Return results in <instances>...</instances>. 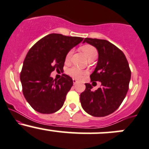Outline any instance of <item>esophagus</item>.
<instances>
[{
    "mask_svg": "<svg viewBox=\"0 0 149 149\" xmlns=\"http://www.w3.org/2000/svg\"><path fill=\"white\" fill-rule=\"evenodd\" d=\"M73 85H76L77 84H79V81H76V79H73Z\"/></svg>",
    "mask_w": 149,
    "mask_h": 149,
    "instance_id": "esophagus-1",
    "label": "esophagus"
}]
</instances>
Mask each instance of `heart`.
<instances>
[{"instance_id": "b5f03b06", "label": "heart", "mask_w": 149, "mask_h": 149, "mask_svg": "<svg viewBox=\"0 0 149 149\" xmlns=\"http://www.w3.org/2000/svg\"><path fill=\"white\" fill-rule=\"evenodd\" d=\"M81 50H82L83 52L85 54L86 57L88 58V60L93 58H96L97 55H98V52H97V50L95 49V47L91 46V45H84V46H81ZM73 51L70 50L68 52L66 56H65V59L67 61L69 60V58L71 56ZM68 73H69V75L72 76V77L75 78V79H81L83 76L86 73L85 70H83L80 69L78 67H72L68 69Z\"/></svg>"}]
</instances>
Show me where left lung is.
Masks as SVG:
<instances>
[{"instance_id":"left-lung-1","label":"left lung","mask_w":149,"mask_h":149,"mask_svg":"<svg viewBox=\"0 0 149 149\" xmlns=\"http://www.w3.org/2000/svg\"><path fill=\"white\" fill-rule=\"evenodd\" d=\"M96 48L98 59L91 81H99L101 86L95 91L90 84L80 95L81 106L86 112L95 117L112 113L123 102L128 90L131 70L124 54L106 40L86 38L83 43Z\"/></svg>"}]
</instances>
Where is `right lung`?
Returning a JSON list of instances; mask_svg holds the SVG:
<instances>
[{
    "instance_id": "obj_1",
    "label": "right lung",
    "mask_w": 149,
    "mask_h": 149,
    "mask_svg": "<svg viewBox=\"0 0 149 149\" xmlns=\"http://www.w3.org/2000/svg\"><path fill=\"white\" fill-rule=\"evenodd\" d=\"M84 38L51 33L37 42L23 61L21 79L23 93L31 107L40 113H53L63 105L73 80L63 74L59 80L51 76L62 70L68 51Z\"/></svg>"
}]
</instances>
